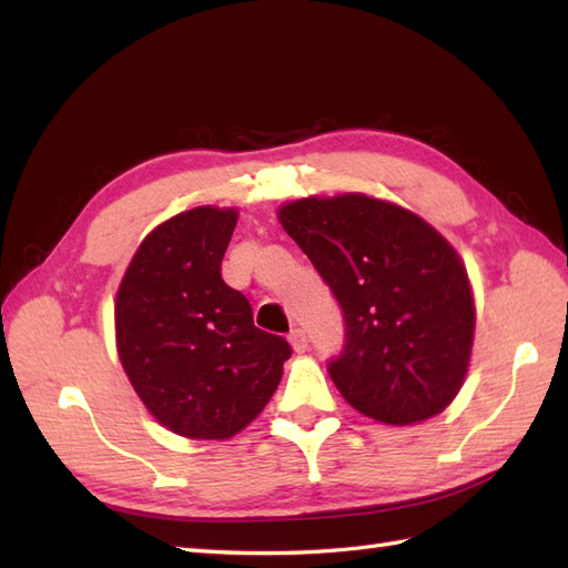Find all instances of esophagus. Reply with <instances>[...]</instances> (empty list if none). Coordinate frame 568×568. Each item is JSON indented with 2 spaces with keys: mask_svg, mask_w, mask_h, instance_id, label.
I'll use <instances>...</instances> for the list:
<instances>
[{
  "mask_svg": "<svg viewBox=\"0 0 568 568\" xmlns=\"http://www.w3.org/2000/svg\"><path fill=\"white\" fill-rule=\"evenodd\" d=\"M287 339H291V346L295 348L297 354H305V352H307V334H305V329L295 327V329L291 332V336H287Z\"/></svg>",
  "mask_w": 568,
  "mask_h": 568,
  "instance_id": "obj_1",
  "label": "esophagus"
}]
</instances>
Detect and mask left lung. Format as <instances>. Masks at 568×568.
<instances>
[{
    "label": "left lung",
    "instance_id": "left-lung-1",
    "mask_svg": "<svg viewBox=\"0 0 568 568\" xmlns=\"http://www.w3.org/2000/svg\"><path fill=\"white\" fill-rule=\"evenodd\" d=\"M277 220L344 310L329 376L383 425H417L462 390L476 332L466 265L422 216L361 192L283 204Z\"/></svg>",
    "mask_w": 568,
    "mask_h": 568
}]
</instances>
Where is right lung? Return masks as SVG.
<instances>
[{
    "label": "right lung",
    "mask_w": 568,
    "mask_h": 568,
    "mask_svg": "<svg viewBox=\"0 0 568 568\" xmlns=\"http://www.w3.org/2000/svg\"><path fill=\"white\" fill-rule=\"evenodd\" d=\"M234 207H195L141 241L114 303L116 352L141 403L187 439H229L271 400L293 348L253 327L222 281Z\"/></svg>",
    "instance_id": "add662e5"
}]
</instances>
